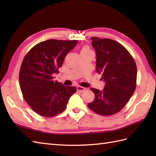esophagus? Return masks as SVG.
Instances as JSON below:
<instances>
[{
  "instance_id": "1",
  "label": "esophagus",
  "mask_w": 156,
  "mask_h": 156,
  "mask_svg": "<svg viewBox=\"0 0 156 156\" xmlns=\"http://www.w3.org/2000/svg\"><path fill=\"white\" fill-rule=\"evenodd\" d=\"M85 90H86V88L84 87H77V91L79 92H84Z\"/></svg>"
}]
</instances>
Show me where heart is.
<instances>
[{
  "label": "heart",
  "instance_id": "b5f03b06",
  "mask_svg": "<svg viewBox=\"0 0 156 156\" xmlns=\"http://www.w3.org/2000/svg\"><path fill=\"white\" fill-rule=\"evenodd\" d=\"M86 50H89V49L88 48H84L83 49H82V51H86Z\"/></svg>",
  "mask_w": 156,
  "mask_h": 156
}]
</instances>
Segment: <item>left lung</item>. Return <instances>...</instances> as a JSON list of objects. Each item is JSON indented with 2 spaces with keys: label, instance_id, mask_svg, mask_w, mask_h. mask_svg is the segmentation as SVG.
I'll use <instances>...</instances> for the list:
<instances>
[{
  "label": "left lung",
  "instance_id": "left-lung-1",
  "mask_svg": "<svg viewBox=\"0 0 156 156\" xmlns=\"http://www.w3.org/2000/svg\"><path fill=\"white\" fill-rule=\"evenodd\" d=\"M96 51V70L105 82L102 91L91 88L94 99L88 104L97 113L109 116L123 108L136 88L137 66L127 49L111 39L91 37Z\"/></svg>",
  "mask_w": 156,
  "mask_h": 156
}]
</instances>
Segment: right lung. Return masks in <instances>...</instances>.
I'll list each match as a JSON object with an SVG mask.
<instances>
[{
	"label": "right lung",
	"mask_w": 156,
	"mask_h": 156,
	"mask_svg": "<svg viewBox=\"0 0 156 156\" xmlns=\"http://www.w3.org/2000/svg\"><path fill=\"white\" fill-rule=\"evenodd\" d=\"M77 40L49 39L33 47L23 59L19 72L20 88L25 101L36 113L54 117L64 111L69 98L76 92L54 80L64 58Z\"/></svg>",
	"instance_id": "right-lung-1"
}]
</instances>
